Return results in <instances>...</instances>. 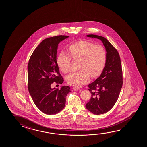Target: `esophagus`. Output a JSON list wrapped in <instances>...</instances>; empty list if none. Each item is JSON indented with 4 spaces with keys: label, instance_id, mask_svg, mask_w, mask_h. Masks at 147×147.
<instances>
[{
    "label": "esophagus",
    "instance_id": "34e87169",
    "mask_svg": "<svg viewBox=\"0 0 147 147\" xmlns=\"http://www.w3.org/2000/svg\"><path fill=\"white\" fill-rule=\"evenodd\" d=\"M73 90H74V91H81V89H80V88H76V87L73 88Z\"/></svg>",
    "mask_w": 147,
    "mask_h": 147
}]
</instances>
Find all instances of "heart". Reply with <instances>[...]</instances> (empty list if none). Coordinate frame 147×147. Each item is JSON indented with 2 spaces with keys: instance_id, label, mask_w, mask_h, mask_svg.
Wrapping results in <instances>:
<instances>
[{
  "instance_id": "heart-1",
  "label": "heart",
  "mask_w": 147,
  "mask_h": 147,
  "mask_svg": "<svg viewBox=\"0 0 147 147\" xmlns=\"http://www.w3.org/2000/svg\"><path fill=\"white\" fill-rule=\"evenodd\" d=\"M71 56L73 59H80L81 70L68 75L67 82L74 87H81L88 82L90 75L95 77L100 74L106 63V53L104 47L91 42L80 41L71 45L69 47ZM64 52L60 53L57 59V63L60 71L67 73L70 70L71 57Z\"/></svg>"
}]
</instances>
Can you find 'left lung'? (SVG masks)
I'll return each instance as SVG.
<instances>
[{"label": "left lung", "mask_w": 147, "mask_h": 147, "mask_svg": "<svg viewBox=\"0 0 147 147\" xmlns=\"http://www.w3.org/2000/svg\"><path fill=\"white\" fill-rule=\"evenodd\" d=\"M86 36L100 40L107 52L101 75L88 85L91 97L86 105L89 111L99 115L110 110L117 100L123 86V71L119 53L107 39L93 34Z\"/></svg>", "instance_id": "8db88e82"}]
</instances>
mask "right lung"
<instances>
[{
    "instance_id": "obj_1",
    "label": "right lung",
    "mask_w": 147,
    "mask_h": 147,
    "mask_svg": "<svg viewBox=\"0 0 147 147\" xmlns=\"http://www.w3.org/2000/svg\"><path fill=\"white\" fill-rule=\"evenodd\" d=\"M65 35L45 39L32 54L28 65V89L36 107L43 113L53 115L64 108L65 98L71 92L69 86L52 88L54 82L62 84L56 54L58 44L67 38Z\"/></svg>"
}]
</instances>
